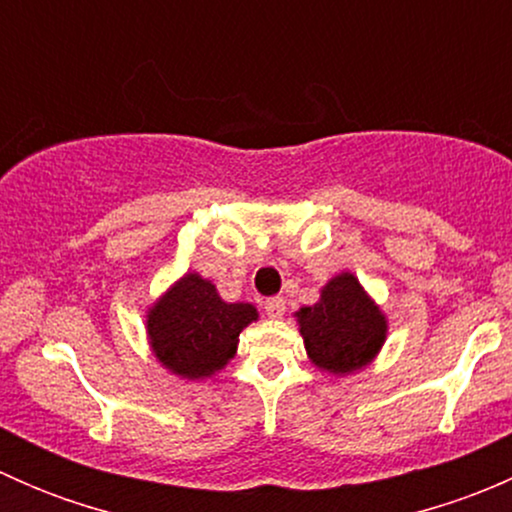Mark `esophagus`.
I'll return each mask as SVG.
<instances>
[{
  "mask_svg": "<svg viewBox=\"0 0 512 512\" xmlns=\"http://www.w3.org/2000/svg\"><path fill=\"white\" fill-rule=\"evenodd\" d=\"M285 309H287V302L282 297H270L265 302V312L270 319H282Z\"/></svg>",
  "mask_w": 512,
  "mask_h": 512,
  "instance_id": "obj_1",
  "label": "esophagus"
}]
</instances>
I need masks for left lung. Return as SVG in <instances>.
Returning <instances> with one entry per match:
<instances>
[{
	"label": "left lung",
	"mask_w": 512,
	"mask_h": 512,
	"mask_svg": "<svg viewBox=\"0 0 512 512\" xmlns=\"http://www.w3.org/2000/svg\"><path fill=\"white\" fill-rule=\"evenodd\" d=\"M309 361L329 376H352L376 359L389 334V317L354 272H337L319 299L294 312Z\"/></svg>",
	"instance_id": "1"
}]
</instances>
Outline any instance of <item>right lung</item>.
Segmentation results:
<instances>
[{
	"instance_id": "right-lung-1",
	"label": "right lung",
	"mask_w": 512,
	"mask_h": 512,
	"mask_svg": "<svg viewBox=\"0 0 512 512\" xmlns=\"http://www.w3.org/2000/svg\"><path fill=\"white\" fill-rule=\"evenodd\" d=\"M260 319L255 304L225 302L198 272H185L146 309L151 354L168 374L205 381L235 359L240 332Z\"/></svg>"
}]
</instances>
